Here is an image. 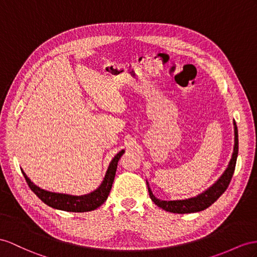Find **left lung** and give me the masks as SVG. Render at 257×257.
<instances>
[{"mask_svg":"<svg viewBox=\"0 0 257 257\" xmlns=\"http://www.w3.org/2000/svg\"><path fill=\"white\" fill-rule=\"evenodd\" d=\"M234 124V149L232 159L230 161L228 168L226 172L222 174L220 178L217 180L215 185H213L205 192L197 195L195 197H191L188 200H178V201H162L156 199L154 194L151 191L149 188L150 197L152 201L156 204L157 206L163 208L166 212L176 213V214H188V213H195L200 212V210H204L205 208L209 207L212 204L217 201V199L226 191L230 181L234 173L236 157H238V151H239V140H238V128H236L235 122Z\"/></svg>","mask_w":257,"mask_h":257,"instance_id":"left-lung-1","label":"left lung"}]
</instances>
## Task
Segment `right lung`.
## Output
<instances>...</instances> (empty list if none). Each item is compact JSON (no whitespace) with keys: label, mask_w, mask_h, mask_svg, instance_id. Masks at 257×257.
<instances>
[{"label":"right lung","mask_w":257,"mask_h":257,"mask_svg":"<svg viewBox=\"0 0 257 257\" xmlns=\"http://www.w3.org/2000/svg\"><path fill=\"white\" fill-rule=\"evenodd\" d=\"M123 153H124L123 150L120 151V152L114 157L113 161L110 162L109 167L107 169L106 175H105L103 182L101 183V186L98 187L95 191L91 192L89 194L81 195V196H74V195H68V194H63V193H54V192L45 191V190L35 186L24 172H23V175L25 177L26 182L28 183L29 188L31 189V191L34 192L43 203L47 204V205L56 209L66 210V212H75V213L90 212V210H93L98 206H101L102 204L106 201L111 189V186H113L118 161H119V159Z\"/></svg>","instance_id":"right-lung-1"}]
</instances>
